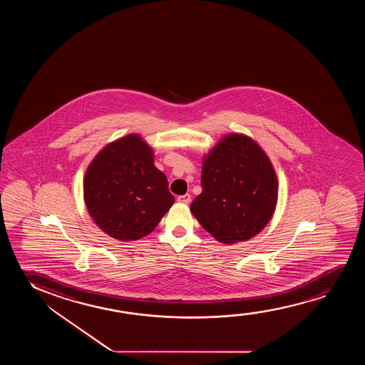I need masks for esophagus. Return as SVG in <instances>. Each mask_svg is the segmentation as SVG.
<instances>
[{
    "label": "esophagus",
    "instance_id": "1",
    "mask_svg": "<svg viewBox=\"0 0 365 365\" xmlns=\"http://www.w3.org/2000/svg\"><path fill=\"white\" fill-rule=\"evenodd\" d=\"M177 200H178L180 203H183V205H188L190 202V195L187 193V195H178Z\"/></svg>",
    "mask_w": 365,
    "mask_h": 365
}]
</instances>
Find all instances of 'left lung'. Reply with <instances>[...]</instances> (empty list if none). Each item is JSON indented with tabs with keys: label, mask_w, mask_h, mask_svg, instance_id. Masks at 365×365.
I'll use <instances>...</instances> for the list:
<instances>
[{
	"label": "left lung",
	"mask_w": 365,
	"mask_h": 365,
	"mask_svg": "<svg viewBox=\"0 0 365 365\" xmlns=\"http://www.w3.org/2000/svg\"><path fill=\"white\" fill-rule=\"evenodd\" d=\"M200 183L190 212L220 243L250 240L274 215L277 173L263 148L243 133L225 135L203 155Z\"/></svg>",
	"instance_id": "8db88e82"
}]
</instances>
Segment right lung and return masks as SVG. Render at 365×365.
I'll list each match as a JSON object with an SVG mask.
<instances>
[{
  "label": "right lung",
  "mask_w": 365,
  "mask_h": 365,
  "mask_svg": "<svg viewBox=\"0 0 365 365\" xmlns=\"http://www.w3.org/2000/svg\"><path fill=\"white\" fill-rule=\"evenodd\" d=\"M86 207L96 225L115 240L150 235L175 203L155 152L138 133L106 145L83 178Z\"/></svg>",
  "instance_id": "obj_1"
}]
</instances>
